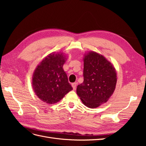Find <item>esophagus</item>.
Instances as JSON below:
<instances>
[{
    "mask_svg": "<svg viewBox=\"0 0 146 146\" xmlns=\"http://www.w3.org/2000/svg\"><path fill=\"white\" fill-rule=\"evenodd\" d=\"M76 86H77V83H72V86L74 90H76Z\"/></svg>",
    "mask_w": 146,
    "mask_h": 146,
    "instance_id": "1",
    "label": "esophagus"
}]
</instances>
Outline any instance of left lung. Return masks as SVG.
<instances>
[{
	"instance_id": "left-lung-1",
	"label": "left lung",
	"mask_w": 146,
	"mask_h": 146,
	"mask_svg": "<svg viewBox=\"0 0 146 146\" xmlns=\"http://www.w3.org/2000/svg\"><path fill=\"white\" fill-rule=\"evenodd\" d=\"M116 77L115 69L104 56L90 52L84 58L83 82L77 86V94L86 107H98L113 94Z\"/></svg>"
}]
</instances>
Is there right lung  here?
I'll use <instances>...</instances> for the list:
<instances>
[{"label": "right lung", "instance_id": "right-lung-1", "mask_svg": "<svg viewBox=\"0 0 146 146\" xmlns=\"http://www.w3.org/2000/svg\"><path fill=\"white\" fill-rule=\"evenodd\" d=\"M64 62L62 54H50L35 70L33 89L38 98L46 103H56L73 90L63 69Z\"/></svg>", "mask_w": 146, "mask_h": 146}]
</instances>
